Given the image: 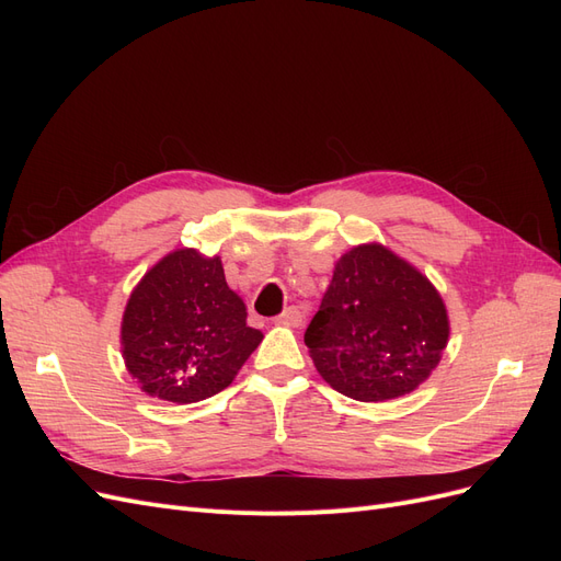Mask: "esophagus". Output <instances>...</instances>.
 <instances>
[{"label":"esophagus","instance_id":"1","mask_svg":"<svg viewBox=\"0 0 561 561\" xmlns=\"http://www.w3.org/2000/svg\"><path fill=\"white\" fill-rule=\"evenodd\" d=\"M278 322H283V325H287V328H299L301 322H304V316H301V311L297 307H290V309H285L278 316Z\"/></svg>","mask_w":561,"mask_h":561}]
</instances>
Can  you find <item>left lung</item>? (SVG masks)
Segmentation results:
<instances>
[{"label":"left lung","mask_w":561,"mask_h":561,"mask_svg":"<svg viewBox=\"0 0 561 561\" xmlns=\"http://www.w3.org/2000/svg\"><path fill=\"white\" fill-rule=\"evenodd\" d=\"M447 339V309L433 283L379 243L342 254L304 334L318 375L360 402L412 393L437 367Z\"/></svg>","instance_id":"1"}]
</instances>
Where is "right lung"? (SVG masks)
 Wrapping results in <instances>:
<instances>
[{"instance_id":"right-lung-1","label":"right lung","mask_w":561,"mask_h":561,"mask_svg":"<svg viewBox=\"0 0 561 561\" xmlns=\"http://www.w3.org/2000/svg\"><path fill=\"white\" fill-rule=\"evenodd\" d=\"M264 334L248 325L219 257L182 248L135 285L122 320L126 367L147 396L190 404L239 375Z\"/></svg>"}]
</instances>
